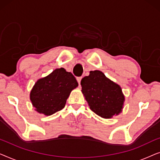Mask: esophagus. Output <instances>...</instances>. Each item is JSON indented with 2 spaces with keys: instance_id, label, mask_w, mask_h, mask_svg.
Instances as JSON below:
<instances>
[{
  "instance_id": "esophagus-1",
  "label": "esophagus",
  "mask_w": 160,
  "mask_h": 160,
  "mask_svg": "<svg viewBox=\"0 0 160 160\" xmlns=\"http://www.w3.org/2000/svg\"><path fill=\"white\" fill-rule=\"evenodd\" d=\"M82 77H77V78H76V79H77V82L78 83V84H80L81 81H82Z\"/></svg>"
}]
</instances>
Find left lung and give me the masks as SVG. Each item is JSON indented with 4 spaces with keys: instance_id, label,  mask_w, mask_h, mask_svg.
Listing matches in <instances>:
<instances>
[{
    "instance_id": "obj_1",
    "label": "left lung",
    "mask_w": 160,
    "mask_h": 160,
    "mask_svg": "<svg viewBox=\"0 0 160 160\" xmlns=\"http://www.w3.org/2000/svg\"><path fill=\"white\" fill-rule=\"evenodd\" d=\"M81 85L89 108L96 114L110 119L122 112L124 102L122 88L102 72L90 71L81 81Z\"/></svg>"
}]
</instances>
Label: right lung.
<instances>
[{
    "instance_id": "1",
    "label": "right lung",
    "mask_w": 160,
    "mask_h": 160,
    "mask_svg": "<svg viewBox=\"0 0 160 160\" xmlns=\"http://www.w3.org/2000/svg\"><path fill=\"white\" fill-rule=\"evenodd\" d=\"M78 85L71 72L57 68L37 81L30 92V100L37 112L50 116L64 108L70 93Z\"/></svg>"
}]
</instances>
